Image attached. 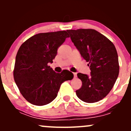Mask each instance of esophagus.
Wrapping results in <instances>:
<instances>
[{
    "label": "esophagus",
    "mask_w": 131,
    "mask_h": 131,
    "mask_svg": "<svg viewBox=\"0 0 131 131\" xmlns=\"http://www.w3.org/2000/svg\"><path fill=\"white\" fill-rule=\"evenodd\" d=\"M73 74H74V78L77 77V73H73Z\"/></svg>",
    "instance_id": "1"
}]
</instances>
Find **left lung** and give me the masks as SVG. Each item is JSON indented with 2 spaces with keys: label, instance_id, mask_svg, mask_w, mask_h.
Wrapping results in <instances>:
<instances>
[{
  "label": "left lung",
  "instance_id": "obj_1",
  "mask_svg": "<svg viewBox=\"0 0 131 131\" xmlns=\"http://www.w3.org/2000/svg\"><path fill=\"white\" fill-rule=\"evenodd\" d=\"M71 39L91 70V75L78 73L82 87L76 95L86 103L105 98L112 89L119 74L118 56L115 46L95 29L67 30Z\"/></svg>",
  "mask_w": 131,
  "mask_h": 131
}]
</instances>
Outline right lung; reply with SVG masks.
Listing matches in <instances>:
<instances>
[{
    "label": "right lung",
    "instance_id": "obj_1",
    "mask_svg": "<svg viewBox=\"0 0 131 131\" xmlns=\"http://www.w3.org/2000/svg\"><path fill=\"white\" fill-rule=\"evenodd\" d=\"M66 31L39 33L22 43L16 56L13 77L23 97L31 104L42 106L57 97L64 81L71 80L68 70L55 73L52 63L57 49L69 37Z\"/></svg>",
    "mask_w": 131,
    "mask_h": 131
}]
</instances>
